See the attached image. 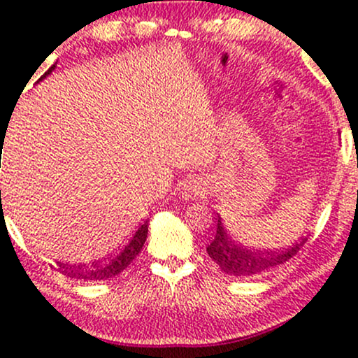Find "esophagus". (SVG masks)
Here are the masks:
<instances>
[{
    "label": "esophagus",
    "mask_w": 358,
    "mask_h": 358,
    "mask_svg": "<svg viewBox=\"0 0 358 358\" xmlns=\"http://www.w3.org/2000/svg\"><path fill=\"white\" fill-rule=\"evenodd\" d=\"M204 194H206L204 183H202L201 180H195V178L187 180V182L182 185V189H180V195H182V199H185V201H189V199L202 197Z\"/></svg>",
    "instance_id": "34e87169"
}]
</instances>
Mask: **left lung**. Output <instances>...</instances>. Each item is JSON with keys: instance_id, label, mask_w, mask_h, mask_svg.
I'll use <instances>...</instances> for the list:
<instances>
[{"instance_id": "1", "label": "left lung", "mask_w": 358, "mask_h": 358, "mask_svg": "<svg viewBox=\"0 0 358 358\" xmlns=\"http://www.w3.org/2000/svg\"><path fill=\"white\" fill-rule=\"evenodd\" d=\"M216 220V233H214L213 240H210L206 248H208L209 257L220 266L223 273L229 274V276H255V274H261L264 271L285 264L307 242V238H302V242L278 252H262L255 250V248L250 250V248L240 245V243L233 240L228 229L224 228L220 214H217Z\"/></svg>"}]
</instances>
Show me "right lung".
I'll return each mask as SVG.
<instances>
[{"mask_svg": "<svg viewBox=\"0 0 358 358\" xmlns=\"http://www.w3.org/2000/svg\"><path fill=\"white\" fill-rule=\"evenodd\" d=\"M56 69V63L51 66L43 77L37 80L39 84L41 80L51 75V71ZM148 221L141 224L137 228V231L131 235V238L125 243V247L120 248V252H116L115 255L111 257L104 259V261H97L92 262L90 266H70V264H59V273L65 274V276L73 278V280H84V281H103V280H110V278L118 276L120 273H123V269L129 268V264L134 261L135 257L138 255V252L142 250L144 247L145 238H148Z\"/></svg>", "mask_w": 358, "mask_h": 358, "instance_id": "add662e5", "label": "right lung"}]
</instances>
